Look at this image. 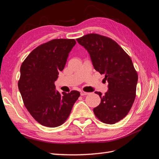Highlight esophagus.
I'll use <instances>...</instances> for the list:
<instances>
[{
	"mask_svg": "<svg viewBox=\"0 0 159 159\" xmlns=\"http://www.w3.org/2000/svg\"><path fill=\"white\" fill-rule=\"evenodd\" d=\"M80 94H81V95H88V92H85V91H81V92H80Z\"/></svg>",
	"mask_w": 159,
	"mask_h": 159,
	"instance_id": "esophagus-1",
	"label": "esophagus"
}]
</instances>
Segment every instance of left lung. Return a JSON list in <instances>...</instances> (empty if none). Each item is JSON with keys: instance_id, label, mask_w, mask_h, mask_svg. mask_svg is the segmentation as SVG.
I'll use <instances>...</instances> for the list:
<instances>
[{"instance_id": "left-lung-1", "label": "left lung", "mask_w": 159, "mask_h": 159, "mask_svg": "<svg viewBox=\"0 0 159 159\" xmlns=\"http://www.w3.org/2000/svg\"><path fill=\"white\" fill-rule=\"evenodd\" d=\"M88 50L96 71L105 75L109 89L99 95L101 103L93 109L101 121L115 124L129 112L136 96L137 72L130 56L117 43L107 36L89 34L77 39Z\"/></svg>"}]
</instances>
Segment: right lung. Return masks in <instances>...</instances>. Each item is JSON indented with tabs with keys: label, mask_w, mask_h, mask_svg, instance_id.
<instances>
[{
	"label": "right lung",
	"mask_w": 159,
	"mask_h": 159,
	"mask_svg": "<svg viewBox=\"0 0 159 159\" xmlns=\"http://www.w3.org/2000/svg\"><path fill=\"white\" fill-rule=\"evenodd\" d=\"M74 39H54L38 46L24 60L18 86L23 103L42 125L56 127L68 118L80 93H60L54 82L64 70Z\"/></svg>",
	"instance_id": "1"
}]
</instances>
